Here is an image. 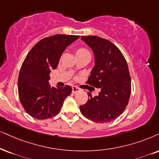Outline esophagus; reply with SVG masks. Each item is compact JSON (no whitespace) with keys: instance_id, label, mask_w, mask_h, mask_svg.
Instances as JSON below:
<instances>
[{"instance_id":"1","label":"esophagus","mask_w":159,"mask_h":159,"mask_svg":"<svg viewBox=\"0 0 159 159\" xmlns=\"http://www.w3.org/2000/svg\"><path fill=\"white\" fill-rule=\"evenodd\" d=\"M72 89H73V93H76V92H79L80 90H81V89H80V88H78V87H77V86H73V87H72Z\"/></svg>"}]
</instances>
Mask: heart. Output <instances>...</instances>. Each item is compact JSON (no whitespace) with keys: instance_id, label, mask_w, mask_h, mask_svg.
Segmentation results:
<instances>
[{"instance_id":"b5f03b06","label":"heart","mask_w":159,"mask_h":159,"mask_svg":"<svg viewBox=\"0 0 159 159\" xmlns=\"http://www.w3.org/2000/svg\"><path fill=\"white\" fill-rule=\"evenodd\" d=\"M78 51H86V50H84V49H80V50H78Z\"/></svg>"}]
</instances>
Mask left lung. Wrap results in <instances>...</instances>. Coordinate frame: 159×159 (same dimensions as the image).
Instances as JSON below:
<instances>
[{"instance_id":"8db88e82","label":"left lung","mask_w":159,"mask_h":159,"mask_svg":"<svg viewBox=\"0 0 159 159\" xmlns=\"http://www.w3.org/2000/svg\"><path fill=\"white\" fill-rule=\"evenodd\" d=\"M81 39L94 53V65L86 84L100 88L99 94L80 106V111L95 122H109L121 114L130 95L131 81L125 59L113 43L96 36H82Z\"/></svg>"}]
</instances>
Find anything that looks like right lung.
<instances>
[{
	"instance_id": "obj_1",
	"label": "right lung",
	"mask_w": 159,
	"mask_h": 159,
	"mask_svg": "<svg viewBox=\"0 0 159 159\" xmlns=\"http://www.w3.org/2000/svg\"><path fill=\"white\" fill-rule=\"evenodd\" d=\"M79 36L57 34L44 38L26 56L18 77V93L24 109L38 120L59 113L64 100L72 93V87L51 86L50 73L57 67L66 48Z\"/></svg>"
}]
</instances>
